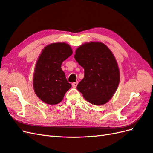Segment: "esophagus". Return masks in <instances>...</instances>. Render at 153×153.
Wrapping results in <instances>:
<instances>
[{"instance_id":"34e87169","label":"esophagus","mask_w":153,"mask_h":153,"mask_svg":"<svg viewBox=\"0 0 153 153\" xmlns=\"http://www.w3.org/2000/svg\"><path fill=\"white\" fill-rule=\"evenodd\" d=\"M77 85H78V82H74V83H73V84H72V87L73 88H76Z\"/></svg>"}]
</instances>
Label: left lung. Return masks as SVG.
I'll return each mask as SVG.
<instances>
[{"label": "left lung", "mask_w": 153, "mask_h": 153, "mask_svg": "<svg viewBox=\"0 0 153 153\" xmlns=\"http://www.w3.org/2000/svg\"><path fill=\"white\" fill-rule=\"evenodd\" d=\"M74 57L84 69V77L77 89L91 104L107 103L120 80L118 64L111 50L103 43L91 41L77 48Z\"/></svg>", "instance_id": "1"}]
</instances>
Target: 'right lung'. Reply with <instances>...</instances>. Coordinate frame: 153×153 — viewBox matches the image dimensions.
<instances>
[{"mask_svg": "<svg viewBox=\"0 0 153 153\" xmlns=\"http://www.w3.org/2000/svg\"><path fill=\"white\" fill-rule=\"evenodd\" d=\"M72 53L68 44L58 42L46 46L39 55L33 75V87L37 96L44 103H59L71 88L61 65Z\"/></svg>", "mask_w": 153, "mask_h": 153, "instance_id": "1", "label": "right lung"}]
</instances>
